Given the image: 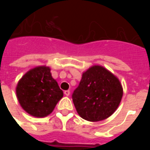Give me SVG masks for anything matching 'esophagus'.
I'll return each mask as SVG.
<instances>
[{"instance_id": "obj_1", "label": "esophagus", "mask_w": 150, "mask_h": 150, "mask_svg": "<svg viewBox=\"0 0 150 150\" xmlns=\"http://www.w3.org/2000/svg\"><path fill=\"white\" fill-rule=\"evenodd\" d=\"M64 94H65V96H68L69 95H70V91H69V90H67V91H64Z\"/></svg>"}]
</instances>
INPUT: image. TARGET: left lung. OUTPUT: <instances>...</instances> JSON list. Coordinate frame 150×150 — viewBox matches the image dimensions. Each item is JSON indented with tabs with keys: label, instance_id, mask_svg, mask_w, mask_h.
<instances>
[{
	"label": "left lung",
	"instance_id": "8db88e82",
	"mask_svg": "<svg viewBox=\"0 0 150 150\" xmlns=\"http://www.w3.org/2000/svg\"><path fill=\"white\" fill-rule=\"evenodd\" d=\"M122 96L119 79L103 67L94 66L83 74L72 100L83 119L100 121L116 110Z\"/></svg>",
	"mask_w": 150,
	"mask_h": 150
}]
</instances>
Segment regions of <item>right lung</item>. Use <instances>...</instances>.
I'll return each instance as SVG.
<instances>
[{
	"label": "right lung",
	"mask_w": 150,
	"mask_h": 150,
	"mask_svg": "<svg viewBox=\"0 0 150 150\" xmlns=\"http://www.w3.org/2000/svg\"><path fill=\"white\" fill-rule=\"evenodd\" d=\"M16 92L23 109L36 117H44L52 112L63 96L50 69L46 67L29 71L18 83Z\"/></svg>",
	"instance_id": "1"
}]
</instances>
